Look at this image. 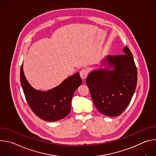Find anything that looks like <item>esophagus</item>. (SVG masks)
<instances>
[{
	"mask_svg": "<svg viewBox=\"0 0 156 156\" xmlns=\"http://www.w3.org/2000/svg\"><path fill=\"white\" fill-rule=\"evenodd\" d=\"M80 77L81 78V79L84 80L86 78V77L88 75V71L86 69H83L82 70L80 71Z\"/></svg>",
	"mask_w": 156,
	"mask_h": 156,
	"instance_id": "1",
	"label": "esophagus"
}]
</instances>
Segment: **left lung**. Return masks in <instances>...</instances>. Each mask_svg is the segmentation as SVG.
I'll list each match as a JSON object with an SVG mask.
<instances>
[{"label": "left lung", "mask_w": 156, "mask_h": 156, "mask_svg": "<svg viewBox=\"0 0 156 156\" xmlns=\"http://www.w3.org/2000/svg\"><path fill=\"white\" fill-rule=\"evenodd\" d=\"M125 54L107 55L101 64L106 68L94 70L86 82L99 112L108 117L120 115L129 104L137 84V69L127 46Z\"/></svg>", "instance_id": "left-lung-1"}]
</instances>
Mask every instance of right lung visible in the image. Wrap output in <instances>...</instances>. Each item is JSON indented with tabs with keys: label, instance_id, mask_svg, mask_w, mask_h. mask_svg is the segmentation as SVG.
I'll list each match as a JSON object with an SVG mask.
<instances>
[{
	"label": "right lung",
	"instance_id": "1",
	"mask_svg": "<svg viewBox=\"0 0 156 156\" xmlns=\"http://www.w3.org/2000/svg\"><path fill=\"white\" fill-rule=\"evenodd\" d=\"M22 63L20 81L27 101L33 112L40 119L49 122L60 120L71 110L74 92L82 84L79 73L66 78L60 84L47 91L35 90L27 81Z\"/></svg>",
	"mask_w": 156,
	"mask_h": 156
}]
</instances>
